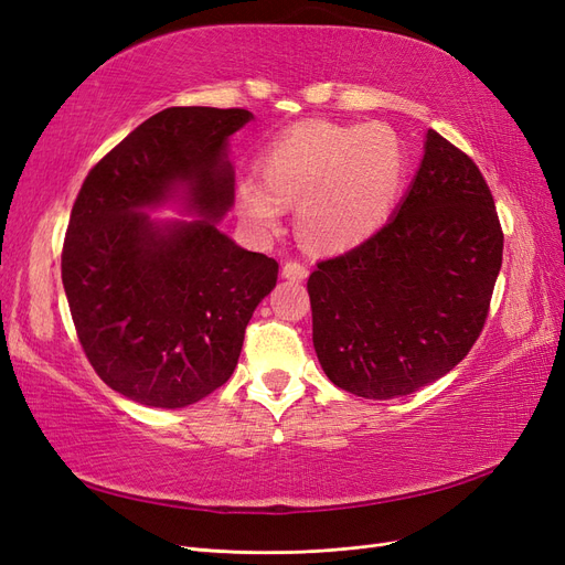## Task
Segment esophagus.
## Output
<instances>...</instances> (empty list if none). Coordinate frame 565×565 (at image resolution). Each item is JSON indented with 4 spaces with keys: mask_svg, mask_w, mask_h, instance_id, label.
I'll use <instances>...</instances> for the list:
<instances>
[{
    "mask_svg": "<svg viewBox=\"0 0 565 565\" xmlns=\"http://www.w3.org/2000/svg\"><path fill=\"white\" fill-rule=\"evenodd\" d=\"M306 276H309V266H303L301 262H285L282 264V278L303 280Z\"/></svg>",
    "mask_w": 565,
    "mask_h": 565,
    "instance_id": "esophagus-1",
    "label": "esophagus"
}]
</instances>
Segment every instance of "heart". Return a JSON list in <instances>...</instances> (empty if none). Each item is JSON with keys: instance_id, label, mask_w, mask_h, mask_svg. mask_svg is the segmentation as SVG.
Wrapping results in <instances>:
<instances>
[{"instance_id": "b5f03b06", "label": "heart", "mask_w": 565, "mask_h": 565, "mask_svg": "<svg viewBox=\"0 0 565 565\" xmlns=\"http://www.w3.org/2000/svg\"><path fill=\"white\" fill-rule=\"evenodd\" d=\"M262 181L235 188L245 224L278 233L287 204H297V231L316 252H347L377 233L398 200L405 150L384 125L309 122L289 129L259 160Z\"/></svg>"}]
</instances>
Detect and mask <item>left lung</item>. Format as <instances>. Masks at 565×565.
<instances>
[{
	"label": "left lung",
	"mask_w": 565,
	"mask_h": 565,
	"mask_svg": "<svg viewBox=\"0 0 565 565\" xmlns=\"http://www.w3.org/2000/svg\"><path fill=\"white\" fill-rule=\"evenodd\" d=\"M504 235L476 162L434 129L388 224L309 278L313 347L361 398L407 396L448 374L481 334Z\"/></svg>",
	"instance_id": "8db88e82"
}]
</instances>
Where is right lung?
<instances>
[{"instance_id":"1","label":"right lung","mask_w":565,"mask_h":565,"mask_svg":"<svg viewBox=\"0 0 565 565\" xmlns=\"http://www.w3.org/2000/svg\"><path fill=\"white\" fill-rule=\"evenodd\" d=\"M243 108H167L84 179L61 276L79 344L113 391L148 407H185L226 384L245 328L278 280V262L218 231L233 207L228 139ZM179 199L195 220H152Z\"/></svg>"}]
</instances>
